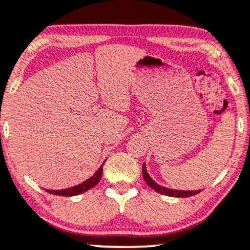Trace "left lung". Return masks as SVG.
Listing matches in <instances>:
<instances>
[{
  "mask_svg": "<svg viewBox=\"0 0 250 250\" xmlns=\"http://www.w3.org/2000/svg\"><path fill=\"white\" fill-rule=\"evenodd\" d=\"M143 178L146 182V185L148 187H151L153 190H156L157 192H160V194H164L166 196H172V197H190V196H194L198 192H201V190H174V189H168L166 187H162V186L158 185L157 182H154L151 176L148 175V173L146 172V167H145V164H143Z\"/></svg>",
  "mask_w": 250,
  "mask_h": 250,
  "instance_id": "8db88e82",
  "label": "left lung"
}]
</instances>
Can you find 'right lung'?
Here are the masks:
<instances>
[{
  "label": "right lung",
  "mask_w": 250,
  "mask_h": 250,
  "mask_svg": "<svg viewBox=\"0 0 250 250\" xmlns=\"http://www.w3.org/2000/svg\"><path fill=\"white\" fill-rule=\"evenodd\" d=\"M103 176V165L99 167V169L94 173L93 176H91L90 179H87L86 181H84L81 185L75 186V187L68 188V189H63V190H49V189H46L47 192L53 195H59V196H75V195H80L82 192H85L87 190H90L91 188H93L94 186L98 185V182L100 181Z\"/></svg>",
  "instance_id": "obj_1"
}]
</instances>
